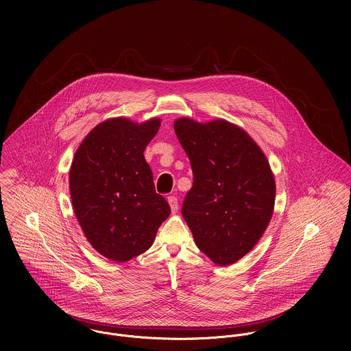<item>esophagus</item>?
I'll list each match as a JSON object with an SVG mask.
<instances>
[{"mask_svg":"<svg viewBox=\"0 0 351 351\" xmlns=\"http://www.w3.org/2000/svg\"><path fill=\"white\" fill-rule=\"evenodd\" d=\"M167 201H169V205H170L171 213H177V210H178V201H177V197L170 196V197H167Z\"/></svg>","mask_w":351,"mask_h":351,"instance_id":"34e87169","label":"esophagus"}]
</instances>
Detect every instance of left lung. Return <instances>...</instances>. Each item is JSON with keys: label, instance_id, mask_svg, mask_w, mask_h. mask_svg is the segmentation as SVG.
Masks as SVG:
<instances>
[{"label": "left lung", "instance_id": "1", "mask_svg": "<svg viewBox=\"0 0 351 351\" xmlns=\"http://www.w3.org/2000/svg\"><path fill=\"white\" fill-rule=\"evenodd\" d=\"M193 171L182 216L195 242L219 266L235 263L258 243L274 209L276 182L250 135L226 120L174 121Z\"/></svg>", "mask_w": 351, "mask_h": 351}]
</instances>
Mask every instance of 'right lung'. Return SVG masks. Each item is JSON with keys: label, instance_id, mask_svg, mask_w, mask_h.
Wrapping results in <instances>:
<instances>
[{"label": "right lung", "instance_id": "1", "mask_svg": "<svg viewBox=\"0 0 351 351\" xmlns=\"http://www.w3.org/2000/svg\"><path fill=\"white\" fill-rule=\"evenodd\" d=\"M159 127V119L105 120L73 158L69 185L78 223L93 249L114 262L149 250L170 215L143 155Z\"/></svg>", "mask_w": 351, "mask_h": 351}]
</instances>
